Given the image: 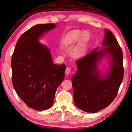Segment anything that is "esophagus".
Wrapping results in <instances>:
<instances>
[{"label":"esophagus","instance_id":"1","mask_svg":"<svg viewBox=\"0 0 132 132\" xmlns=\"http://www.w3.org/2000/svg\"><path fill=\"white\" fill-rule=\"evenodd\" d=\"M71 72V70L70 68H67L65 70V74L67 75H69Z\"/></svg>","mask_w":132,"mask_h":132}]
</instances>
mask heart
<instances>
[{
	"mask_svg": "<svg viewBox=\"0 0 132 132\" xmlns=\"http://www.w3.org/2000/svg\"><path fill=\"white\" fill-rule=\"evenodd\" d=\"M90 37V33L88 31L74 30L67 34L63 40V44L64 46H70L79 41L72 50L71 55L74 59H80L86 54Z\"/></svg>",
	"mask_w": 132,
	"mask_h": 132,
	"instance_id": "obj_1",
	"label": "heart"
}]
</instances>
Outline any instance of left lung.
Here are the masks:
<instances>
[{
  "label": "left lung",
  "mask_w": 132,
  "mask_h": 132,
  "mask_svg": "<svg viewBox=\"0 0 132 132\" xmlns=\"http://www.w3.org/2000/svg\"><path fill=\"white\" fill-rule=\"evenodd\" d=\"M103 48L96 47L76 62L77 71L71 78L75 106L84 112L96 113L113 102L124 77L122 52L110 30L105 29ZM104 57L110 62L103 74L98 64Z\"/></svg>",
  "instance_id": "1"
}]
</instances>
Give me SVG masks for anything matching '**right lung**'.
Segmentation results:
<instances>
[{
	"label": "right lung",
	"instance_id": "add662e5",
	"mask_svg": "<svg viewBox=\"0 0 132 132\" xmlns=\"http://www.w3.org/2000/svg\"><path fill=\"white\" fill-rule=\"evenodd\" d=\"M55 27L53 23L37 24L24 33L11 60L17 94L28 106L37 111L53 105L55 92L64 78L65 64L53 63L49 49L39 41L45 33Z\"/></svg>",
	"mask_w": 132,
	"mask_h": 132
}]
</instances>
